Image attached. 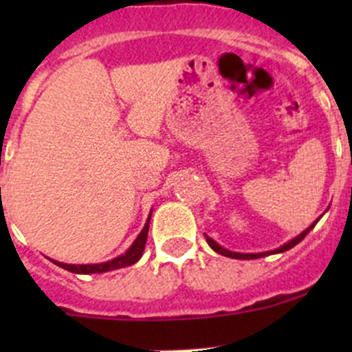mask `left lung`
<instances>
[{"instance_id":"8db88e82","label":"left lung","mask_w":352,"mask_h":352,"mask_svg":"<svg viewBox=\"0 0 352 352\" xmlns=\"http://www.w3.org/2000/svg\"><path fill=\"white\" fill-rule=\"evenodd\" d=\"M320 219V218H318ZM318 219L317 221H314L311 223L310 226H308L307 230H305V232H301L300 235L298 236H294L293 240H289V242L287 243H285V245H281V247L279 248H276V250H271V252H261V254H240V252H232V250H226V248H223L221 245L219 243H216L214 240L212 239H209L208 235H204L206 236V242L209 243V247L212 248V250L214 252H218V254H221V255H225V257H232V258H261V257H265V255H271V254H281V252H286V250H289V248H293L294 245H298L301 242V240L305 239V236L308 235V233H310V230L314 228L315 225H317L318 223Z\"/></svg>"}]
</instances>
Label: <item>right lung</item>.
<instances>
[{
	"mask_svg": "<svg viewBox=\"0 0 352 352\" xmlns=\"http://www.w3.org/2000/svg\"><path fill=\"white\" fill-rule=\"evenodd\" d=\"M150 219H151V212L148 216V221L144 225V228L141 230V233L138 235V239L134 240L133 245L129 247V250L126 254L119 255V257L112 258L109 262H102V264H63V262L52 261L56 265L59 267L66 269V271L74 272V274H100V272H107V271H113V269H120V267H127V265L136 264L138 261L141 258L144 252V245H146V239H148V230H150Z\"/></svg>",
	"mask_w": 352,
	"mask_h": 352,
	"instance_id": "right-lung-1",
	"label": "right lung"
}]
</instances>
